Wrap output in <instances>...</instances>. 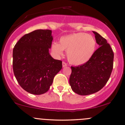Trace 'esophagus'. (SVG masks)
Segmentation results:
<instances>
[{
  "mask_svg": "<svg viewBox=\"0 0 125 125\" xmlns=\"http://www.w3.org/2000/svg\"><path fill=\"white\" fill-rule=\"evenodd\" d=\"M67 64L65 62H62V66H63V67L67 66Z\"/></svg>",
  "mask_w": 125,
  "mask_h": 125,
  "instance_id": "obj_1",
  "label": "esophagus"
}]
</instances>
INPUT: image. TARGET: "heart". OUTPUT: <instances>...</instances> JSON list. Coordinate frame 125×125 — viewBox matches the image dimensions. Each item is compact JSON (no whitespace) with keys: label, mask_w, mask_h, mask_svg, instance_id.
I'll return each instance as SVG.
<instances>
[{"label":"heart","mask_w":125,"mask_h":125,"mask_svg":"<svg viewBox=\"0 0 125 125\" xmlns=\"http://www.w3.org/2000/svg\"><path fill=\"white\" fill-rule=\"evenodd\" d=\"M59 43L53 42L51 49L56 56H62L63 51L67 52L69 62L74 65L85 64L92 58L96 48V41L93 36L83 32L63 36Z\"/></svg>","instance_id":"b5f03b06"}]
</instances>
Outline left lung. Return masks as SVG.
<instances>
[{"label":"left lung","mask_w":125,"mask_h":125,"mask_svg":"<svg viewBox=\"0 0 125 125\" xmlns=\"http://www.w3.org/2000/svg\"><path fill=\"white\" fill-rule=\"evenodd\" d=\"M99 48L85 64L71 67L69 83L72 89L79 95H89L102 89L113 69L114 54L110 44L98 33L93 31Z\"/></svg>","instance_id":"left-lung-1"}]
</instances>
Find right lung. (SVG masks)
I'll return each mask as SVG.
<instances>
[{"label":"right lung","mask_w":125,"mask_h":125,"mask_svg":"<svg viewBox=\"0 0 125 125\" xmlns=\"http://www.w3.org/2000/svg\"><path fill=\"white\" fill-rule=\"evenodd\" d=\"M52 41V31L38 29L24 35L14 47V74L20 86L30 94L48 92L62 68V62L49 53Z\"/></svg>","instance_id":"right-lung-1"}]
</instances>
